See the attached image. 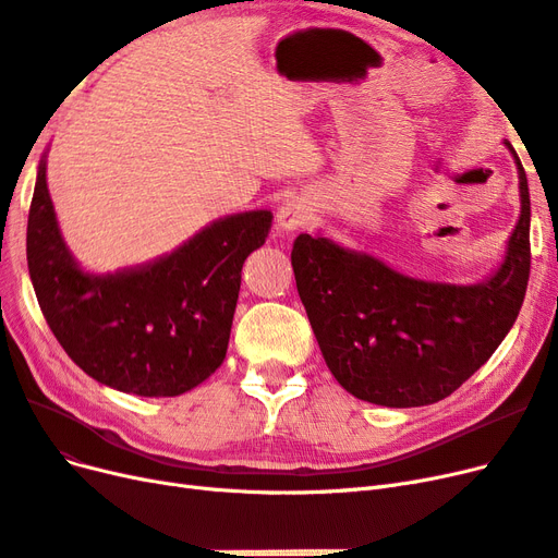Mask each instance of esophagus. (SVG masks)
Here are the masks:
<instances>
[{"label":"esophagus","mask_w":558,"mask_h":558,"mask_svg":"<svg viewBox=\"0 0 558 558\" xmlns=\"http://www.w3.org/2000/svg\"><path fill=\"white\" fill-rule=\"evenodd\" d=\"M313 206L303 199V196H290V199L282 202L276 215V229L280 233L296 231L299 227L308 225L313 220Z\"/></svg>","instance_id":"obj_1"}]
</instances>
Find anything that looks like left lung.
Returning a JSON list of instances; mask_svg holds the SVG:
<instances>
[{
	"instance_id": "obj_1",
	"label": "left lung",
	"mask_w": 558,
	"mask_h": 558,
	"mask_svg": "<svg viewBox=\"0 0 558 558\" xmlns=\"http://www.w3.org/2000/svg\"><path fill=\"white\" fill-rule=\"evenodd\" d=\"M519 169L521 213L496 274L477 284L405 276L364 250L301 233L296 290L322 356L352 397L387 408L438 403L487 364L512 329L531 271V196Z\"/></svg>"
}]
</instances>
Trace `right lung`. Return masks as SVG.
Returning <instances> with one entry per match:
<instances>
[{
	"label": "right lung",
	"mask_w": 558,
	"mask_h": 558,
	"mask_svg": "<svg viewBox=\"0 0 558 558\" xmlns=\"http://www.w3.org/2000/svg\"><path fill=\"white\" fill-rule=\"evenodd\" d=\"M271 220V210L233 213L153 262L85 271L60 231L44 155L27 220L29 278L50 331L89 377L136 397H181L225 362L241 268Z\"/></svg>",
	"instance_id": "obj_1"
}]
</instances>
